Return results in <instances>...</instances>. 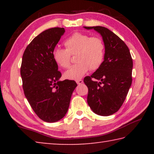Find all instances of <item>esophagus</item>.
I'll use <instances>...</instances> for the list:
<instances>
[{
  "instance_id": "obj_1",
  "label": "esophagus",
  "mask_w": 154,
  "mask_h": 154,
  "mask_svg": "<svg viewBox=\"0 0 154 154\" xmlns=\"http://www.w3.org/2000/svg\"><path fill=\"white\" fill-rule=\"evenodd\" d=\"M76 82L78 85H81L82 83H83V80L82 79H78V80H76Z\"/></svg>"
}]
</instances>
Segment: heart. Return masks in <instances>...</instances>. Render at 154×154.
Masks as SVG:
<instances>
[{
    "label": "heart",
    "instance_id": "heart-1",
    "mask_svg": "<svg viewBox=\"0 0 154 154\" xmlns=\"http://www.w3.org/2000/svg\"><path fill=\"white\" fill-rule=\"evenodd\" d=\"M66 49L56 48L52 52L54 60L62 69L71 65V56L76 55L78 62L64 73V77L71 80L82 78L90 69L94 71L103 64L105 56V44L98 36H90L82 32H75L64 41Z\"/></svg>",
    "mask_w": 154,
    "mask_h": 154
}]
</instances>
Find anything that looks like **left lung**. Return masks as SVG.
I'll use <instances>...</instances> for the list:
<instances>
[{
  "instance_id": "left-lung-1",
  "label": "left lung",
  "mask_w": 154,
  "mask_h": 154,
  "mask_svg": "<svg viewBox=\"0 0 154 154\" xmlns=\"http://www.w3.org/2000/svg\"><path fill=\"white\" fill-rule=\"evenodd\" d=\"M84 28L100 33L106 48L103 64L83 79L88 88V104L99 116H111L120 109L131 86L132 58L126 44L108 28Z\"/></svg>"
}]
</instances>
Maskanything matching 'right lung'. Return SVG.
I'll return each instance as SVG.
<instances>
[{
    "instance_id": "obj_1",
    "label": "right lung",
    "mask_w": 154,
    "mask_h": 154,
    "mask_svg": "<svg viewBox=\"0 0 154 154\" xmlns=\"http://www.w3.org/2000/svg\"><path fill=\"white\" fill-rule=\"evenodd\" d=\"M64 32L52 28L36 36L26 48L20 68L26 98L36 116L49 123L64 118L77 85L73 80H59L62 74L52 56Z\"/></svg>"
}]
</instances>
